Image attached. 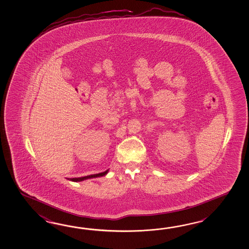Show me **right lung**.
I'll return each instance as SVG.
<instances>
[{
  "label": "right lung",
  "mask_w": 249,
  "mask_h": 249,
  "mask_svg": "<svg viewBox=\"0 0 249 249\" xmlns=\"http://www.w3.org/2000/svg\"><path fill=\"white\" fill-rule=\"evenodd\" d=\"M107 172H108V170H107V171H105V172L98 173V174H93V175H89V176H85V177L81 178H69V179H70V180H71V181H74V182H77V181H82V180L88 179V178H92L102 177V176H105V175L107 174Z\"/></svg>",
  "instance_id": "obj_1"
}]
</instances>
